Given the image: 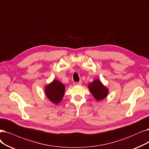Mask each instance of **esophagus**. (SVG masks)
<instances>
[{"label": "esophagus", "instance_id": "esophagus-1", "mask_svg": "<svg viewBox=\"0 0 149 149\" xmlns=\"http://www.w3.org/2000/svg\"><path fill=\"white\" fill-rule=\"evenodd\" d=\"M81 84H82V81H80L79 82H74V86H81Z\"/></svg>", "mask_w": 149, "mask_h": 149}]
</instances>
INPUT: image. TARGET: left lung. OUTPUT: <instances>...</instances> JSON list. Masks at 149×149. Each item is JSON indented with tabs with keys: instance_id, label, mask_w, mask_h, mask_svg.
I'll return each mask as SVG.
<instances>
[{
	"instance_id": "1",
	"label": "left lung",
	"mask_w": 149,
	"mask_h": 149,
	"mask_svg": "<svg viewBox=\"0 0 149 149\" xmlns=\"http://www.w3.org/2000/svg\"><path fill=\"white\" fill-rule=\"evenodd\" d=\"M89 91L97 101H101L108 96L109 89L98 79L93 80L88 85Z\"/></svg>"
}]
</instances>
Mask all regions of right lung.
<instances>
[{
	"instance_id": "right-lung-1",
	"label": "right lung",
	"mask_w": 149,
	"mask_h": 149,
	"mask_svg": "<svg viewBox=\"0 0 149 149\" xmlns=\"http://www.w3.org/2000/svg\"><path fill=\"white\" fill-rule=\"evenodd\" d=\"M65 86L61 82L54 79L45 87L46 97L51 102L58 104L61 102L65 94Z\"/></svg>"
}]
</instances>
